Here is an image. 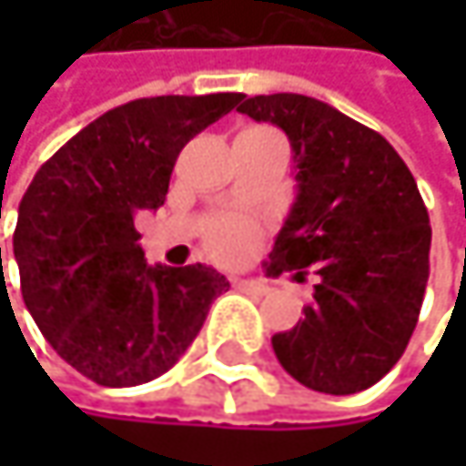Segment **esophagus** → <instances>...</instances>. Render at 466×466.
<instances>
[{"label":"esophagus","mask_w":466,"mask_h":466,"mask_svg":"<svg viewBox=\"0 0 466 466\" xmlns=\"http://www.w3.org/2000/svg\"><path fill=\"white\" fill-rule=\"evenodd\" d=\"M234 286H237L239 291H245V294H258V297L269 291V286L261 283V280H237Z\"/></svg>","instance_id":"obj_1"}]
</instances>
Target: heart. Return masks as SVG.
Instances as JSON below:
<instances>
[{
    "instance_id": "heart-1",
    "label": "heart",
    "mask_w": 466,
    "mask_h": 466,
    "mask_svg": "<svg viewBox=\"0 0 466 466\" xmlns=\"http://www.w3.org/2000/svg\"><path fill=\"white\" fill-rule=\"evenodd\" d=\"M208 248L216 258L227 264H239L256 253L258 229L245 218H227L208 232Z\"/></svg>"
}]
</instances>
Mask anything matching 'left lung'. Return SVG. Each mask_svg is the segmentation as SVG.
Returning <instances> with one entry per match:
<instances>
[{"label": "left lung", "instance_id": "8db88e82", "mask_svg": "<svg viewBox=\"0 0 466 466\" xmlns=\"http://www.w3.org/2000/svg\"><path fill=\"white\" fill-rule=\"evenodd\" d=\"M237 110L280 127L294 147L299 194L267 275H319L305 321L272 337L275 356L313 391H364L419 324L431 227L416 177L383 135L313 96H242Z\"/></svg>", "mask_w": 466, "mask_h": 466}]
</instances>
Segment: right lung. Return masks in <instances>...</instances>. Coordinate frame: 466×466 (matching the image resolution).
<instances>
[{
	"label": "right lung",
	"instance_id": "obj_1",
	"mask_svg": "<svg viewBox=\"0 0 466 466\" xmlns=\"http://www.w3.org/2000/svg\"><path fill=\"white\" fill-rule=\"evenodd\" d=\"M242 94L150 96L107 110L37 169L13 253L24 302L53 350L99 386L164 375L229 280L205 267H147L137 210L164 205L183 145Z\"/></svg>",
	"mask_w": 466,
	"mask_h": 466
}]
</instances>
